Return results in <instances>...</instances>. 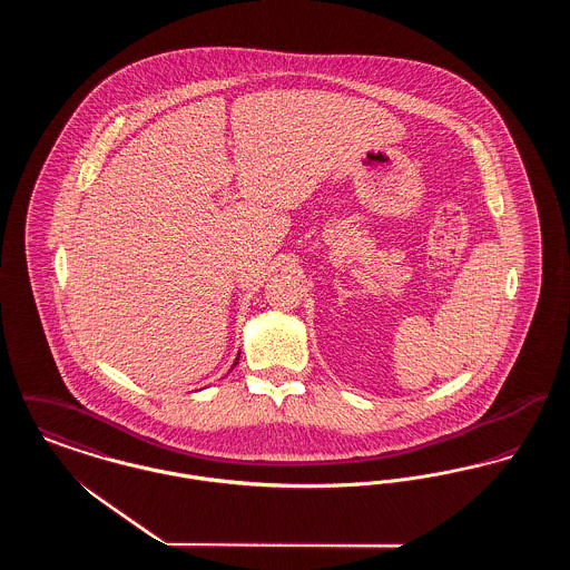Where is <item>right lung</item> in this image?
<instances>
[{
    "mask_svg": "<svg viewBox=\"0 0 570 570\" xmlns=\"http://www.w3.org/2000/svg\"><path fill=\"white\" fill-rule=\"evenodd\" d=\"M237 361H239V358H237ZM237 361H235V363H237Z\"/></svg>",
    "mask_w": 570,
    "mask_h": 570,
    "instance_id": "right-lung-1",
    "label": "right lung"
}]
</instances>
